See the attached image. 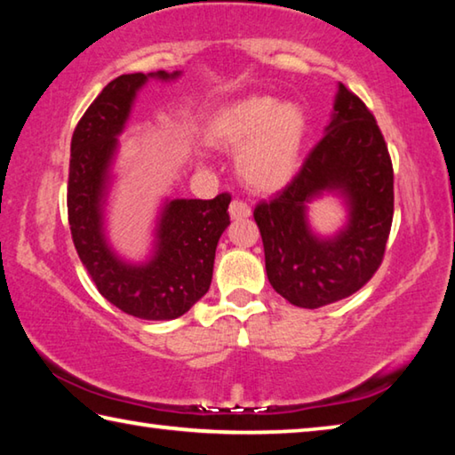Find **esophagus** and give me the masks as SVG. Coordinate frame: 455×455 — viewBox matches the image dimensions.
I'll use <instances>...</instances> for the list:
<instances>
[{
  "instance_id": "esophagus-1",
  "label": "esophagus",
  "mask_w": 455,
  "mask_h": 455,
  "mask_svg": "<svg viewBox=\"0 0 455 455\" xmlns=\"http://www.w3.org/2000/svg\"><path fill=\"white\" fill-rule=\"evenodd\" d=\"M228 214L233 220H243L251 217V209L246 203H241V200H233L228 206Z\"/></svg>"
}]
</instances>
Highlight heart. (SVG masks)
<instances>
[{"label":"heart","instance_id":"1","mask_svg":"<svg viewBox=\"0 0 455 455\" xmlns=\"http://www.w3.org/2000/svg\"><path fill=\"white\" fill-rule=\"evenodd\" d=\"M206 140L236 154V172L255 192H276L292 180L307 134L305 110L273 96H244L214 110Z\"/></svg>","mask_w":455,"mask_h":455}]
</instances>
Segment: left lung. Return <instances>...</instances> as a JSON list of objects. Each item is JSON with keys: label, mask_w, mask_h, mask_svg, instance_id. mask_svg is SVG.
I'll list each match as a JSON object with an SVG mask.
<instances>
[{"label": "left lung", "mask_w": 455, "mask_h": 455, "mask_svg": "<svg viewBox=\"0 0 455 455\" xmlns=\"http://www.w3.org/2000/svg\"><path fill=\"white\" fill-rule=\"evenodd\" d=\"M333 196L346 220L321 235L308 212ZM394 219V168L367 106L337 86L325 136L295 179L255 209L271 287L291 305L319 309L353 295L379 268Z\"/></svg>", "instance_id": "left-lung-1"}]
</instances>
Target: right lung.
Listing matches in <instances>:
<instances>
[{"label":"right lung","mask_w":455,"mask_h":455,"mask_svg":"<svg viewBox=\"0 0 455 455\" xmlns=\"http://www.w3.org/2000/svg\"><path fill=\"white\" fill-rule=\"evenodd\" d=\"M180 76V70L118 76L90 104L70 148L68 220L78 257L106 301L146 321L180 317L206 295L219 238L230 225L228 195L164 198L146 259L122 257L108 236L118 136L126 130L138 92L150 80L176 82Z\"/></svg>","instance_id":"add662e5"}]
</instances>
